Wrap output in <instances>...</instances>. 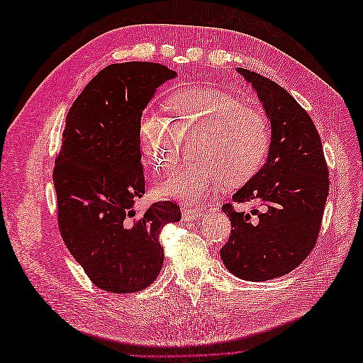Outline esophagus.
I'll use <instances>...</instances> for the list:
<instances>
[{
	"instance_id": "1",
	"label": "esophagus",
	"mask_w": 363,
	"mask_h": 363,
	"mask_svg": "<svg viewBox=\"0 0 363 363\" xmlns=\"http://www.w3.org/2000/svg\"><path fill=\"white\" fill-rule=\"evenodd\" d=\"M182 216L184 221H194V219H199L201 216V211L196 207H183Z\"/></svg>"
}]
</instances>
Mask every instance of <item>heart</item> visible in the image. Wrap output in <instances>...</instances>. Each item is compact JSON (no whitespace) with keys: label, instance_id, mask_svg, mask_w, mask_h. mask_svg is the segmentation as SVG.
Instances as JSON below:
<instances>
[{"label":"heart","instance_id":"heart-1","mask_svg":"<svg viewBox=\"0 0 363 363\" xmlns=\"http://www.w3.org/2000/svg\"><path fill=\"white\" fill-rule=\"evenodd\" d=\"M164 107L171 119L157 111H145L139 119L140 150L152 169L171 171L179 138L196 136L191 145L195 159L163 182V196L199 203L224 182H247L265 162L271 142L268 119L238 96L213 87H186L169 95Z\"/></svg>","mask_w":363,"mask_h":363}]
</instances>
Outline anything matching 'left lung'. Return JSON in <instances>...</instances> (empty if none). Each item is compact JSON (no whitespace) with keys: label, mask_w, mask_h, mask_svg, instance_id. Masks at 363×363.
Returning a JSON list of instances; mask_svg holds the SVG:
<instances>
[{"label":"left lung","mask_w":363,"mask_h":363,"mask_svg":"<svg viewBox=\"0 0 363 363\" xmlns=\"http://www.w3.org/2000/svg\"><path fill=\"white\" fill-rule=\"evenodd\" d=\"M238 71L265 108L271 144L262 169L233 195V201H255L257 207L245 213L236 212L232 203L223 206L232 233L221 248V259L236 277L265 281L291 272L311 255L330 184L312 118L276 82L255 71Z\"/></svg>","instance_id":"1"}]
</instances>
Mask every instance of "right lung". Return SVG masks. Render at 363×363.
<instances>
[{
	"label": "right lung",
	"mask_w": 363,
	"mask_h": 363,
	"mask_svg": "<svg viewBox=\"0 0 363 363\" xmlns=\"http://www.w3.org/2000/svg\"><path fill=\"white\" fill-rule=\"evenodd\" d=\"M177 75L164 65H108L71 106L52 171L63 242L103 291L145 289L163 265L160 232L180 207L157 201L138 213L145 194L139 119L156 89Z\"/></svg>",
	"instance_id": "right-lung-1"
}]
</instances>
